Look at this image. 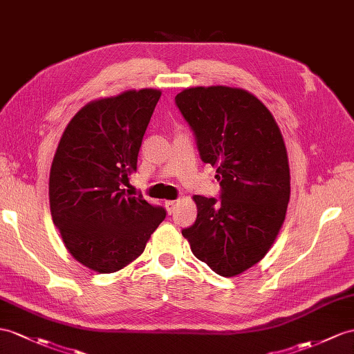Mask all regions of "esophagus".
<instances>
[{"instance_id":"esophagus-1","label":"esophagus","mask_w":354,"mask_h":354,"mask_svg":"<svg viewBox=\"0 0 354 354\" xmlns=\"http://www.w3.org/2000/svg\"><path fill=\"white\" fill-rule=\"evenodd\" d=\"M165 207H167V210H168V213H169V214H171V213H174V210L177 209V201H174V200L165 201Z\"/></svg>"}]
</instances>
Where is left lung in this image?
<instances>
[{"instance_id": "1", "label": "left lung", "mask_w": 354, "mask_h": 354, "mask_svg": "<svg viewBox=\"0 0 354 354\" xmlns=\"http://www.w3.org/2000/svg\"><path fill=\"white\" fill-rule=\"evenodd\" d=\"M176 105L221 186L219 200L194 196L196 221L182 234L198 260L221 277H234L261 260L286 219V144L270 111L245 90L187 88Z\"/></svg>"}]
</instances>
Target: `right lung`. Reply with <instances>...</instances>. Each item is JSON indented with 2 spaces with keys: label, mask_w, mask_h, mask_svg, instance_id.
Segmentation results:
<instances>
[{
  "label": "right lung",
  "mask_w": 354,
  "mask_h": 354,
  "mask_svg": "<svg viewBox=\"0 0 354 354\" xmlns=\"http://www.w3.org/2000/svg\"><path fill=\"white\" fill-rule=\"evenodd\" d=\"M159 99V90L145 88L94 100L59 140L49 176L50 214L68 252L99 273L141 255L167 216L162 205L123 189Z\"/></svg>",
  "instance_id": "right-lung-1"
}]
</instances>
